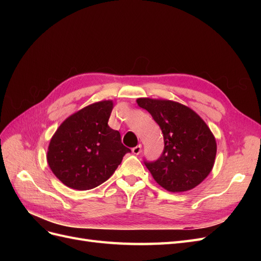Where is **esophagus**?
<instances>
[{
  "label": "esophagus",
  "mask_w": 261,
  "mask_h": 261,
  "mask_svg": "<svg viewBox=\"0 0 261 261\" xmlns=\"http://www.w3.org/2000/svg\"><path fill=\"white\" fill-rule=\"evenodd\" d=\"M132 151H133L134 154H139V153L141 152V145L139 144V145H137L136 147H134V148L132 149Z\"/></svg>",
  "instance_id": "34e87169"
}]
</instances>
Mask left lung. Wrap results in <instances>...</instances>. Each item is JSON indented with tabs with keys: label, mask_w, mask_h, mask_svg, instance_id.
Returning a JSON list of instances; mask_svg holds the SVG:
<instances>
[{
	"label": "left lung",
	"mask_w": 261,
	"mask_h": 261,
	"mask_svg": "<svg viewBox=\"0 0 261 261\" xmlns=\"http://www.w3.org/2000/svg\"><path fill=\"white\" fill-rule=\"evenodd\" d=\"M163 133L164 149L154 162H145L154 180L172 193L191 191L211 172L217 154L212 132L194 110L172 100L138 98Z\"/></svg>",
	"instance_id": "1"
}]
</instances>
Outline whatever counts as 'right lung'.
<instances>
[{"mask_svg":"<svg viewBox=\"0 0 261 261\" xmlns=\"http://www.w3.org/2000/svg\"><path fill=\"white\" fill-rule=\"evenodd\" d=\"M112 100L94 102L63 122L52 136L46 161L63 184L87 191L111 177L130 152L117 130L108 125Z\"/></svg>","mask_w":261,"mask_h":261,"instance_id":"obj_1","label":"right lung"}]
</instances>
